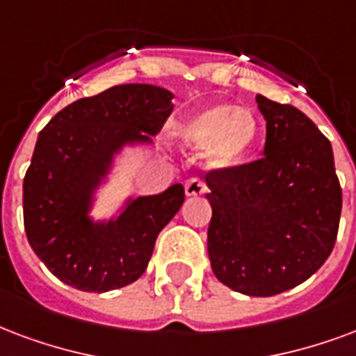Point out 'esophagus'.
Listing matches in <instances>:
<instances>
[{
	"label": "esophagus",
	"mask_w": 356,
	"mask_h": 356,
	"mask_svg": "<svg viewBox=\"0 0 356 356\" xmlns=\"http://www.w3.org/2000/svg\"><path fill=\"white\" fill-rule=\"evenodd\" d=\"M205 191H207V186H205L204 179L202 177H191L185 183L186 196H200V194H204Z\"/></svg>",
	"instance_id": "34e87169"
}]
</instances>
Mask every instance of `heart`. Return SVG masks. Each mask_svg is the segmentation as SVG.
Instances as JSON below:
<instances>
[{"instance_id":"obj_1","label":"heart","mask_w":356,"mask_h":356,"mask_svg":"<svg viewBox=\"0 0 356 356\" xmlns=\"http://www.w3.org/2000/svg\"><path fill=\"white\" fill-rule=\"evenodd\" d=\"M181 138L192 147L207 145V160L213 168H232L254 147L259 122L247 109L215 105L188 118L181 126Z\"/></svg>"}]
</instances>
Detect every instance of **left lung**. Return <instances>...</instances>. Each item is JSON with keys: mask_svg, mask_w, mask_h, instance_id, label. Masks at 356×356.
Segmentation results:
<instances>
[{"mask_svg": "<svg viewBox=\"0 0 356 356\" xmlns=\"http://www.w3.org/2000/svg\"><path fill=\"white\" fill-rule=\"evenodd\" d=\"M264 156L205 175L213 209L207 252L215 277L247 296H273L317 272L341 215L330 141L304 113L257 96Z\"/></svg>", "mask_w": 356, "mask_h": 356, "instance_id": "left-lung-1", "label": "left lung"}]
</instances>
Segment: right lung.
<instances>
[{"instance_id": "add662e5", "label": "right lung", "mask_w": 356, "mask_h": 356, "mask_svg": "<svg viewBox=\"0 0 356 356\" xmlns=\"http://www.w3.org/2000/svg\"><path fill=\"white\" fill-rule=\"evenodd\" d=\"M171 99L160 86L120 84L73 102L39 131L24 177V230L65 285L107 292L147 270L158 234L185 202L183 185L130 200L109 222H94L88 211L113 156L126 143H149L173 111Z\"/></svg>"}]
</instances>
